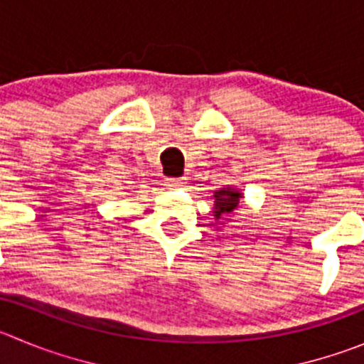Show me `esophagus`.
Masks as SVG:
<instances>
[{
	"mask_svg": "<svg viewBox=\"0 0 364 364\" xmlns=\"http://www.w3.org/2000/svg\"><path fill=\"white\" fill-rule=\"evenodd\" d=\"M166 185L172 186V188H179V186L185 185V178H168L166 179Z\"/></svg>",
	"mask_w": 364,
	"mask_h": 364,
	"instance_id": "obj_1",
	"label": "esophagus"
}]
</instances>
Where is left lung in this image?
Segmentation results:
<instances>
[{
	"mask_svg": "<svg viewBox=\"0 0 364 364\" xmlns=\"http://www.w3.org/2000/svg\"><path fill=\"white\" fill-rule=\"evenodd\" d=\"M213 198H215V203H213V215H215V219H219L223 213H232L239 206V201L242 199V193L239 190L232 188V186H226V188L217 190Z\"/></svg>",
	"mask_w": 364,
	"mask_h": 364,
	"instance_id": "8db88e82",
	"label": "left lung"
}]
</instances>
